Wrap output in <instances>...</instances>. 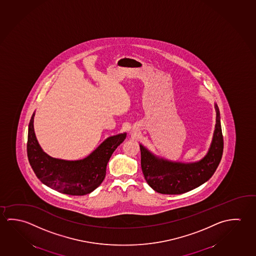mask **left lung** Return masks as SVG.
I'll return each instance as SVG.
<instances>
[{
  "instance_id": "8db88e82",
  "label": "left lung",
  "mask_w": 256,
  "mask_h": 256,
  "mask_svg": "<svg viewBox=\"0 0 256 256\" xmlns=\"http://www.w3.org/2000/svg\"><path fill=\"white\" fill-rule=\"evenodd\" d=\"M216 124L209 150L202 159L184 164L160 158L140 144L141 167L147 184L157 193L180 194L209 180L218 168L223 152L220 116L215 104Z\"/></svg>"
}]
</instances>
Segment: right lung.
Masks as SVG:
<instances>
[{"instance_id": "obj_1", "label": "right lung", "mask_w": 256, "mask_h": 256, "mask_svg": "<svg viewBox=\"0 0 256 256\" xmlns=\"http://www.w3.org/2000/svg\"><path fill=\"white\" fill-rule=\"evenodd\" d=\"M34 112L30 120L28 157L38 180L60 193L84 196L97 188L104 180L106 167L114 152L126 138V133L105 139L88 157L66 160L50 157L42 151L34 130Z\"/></svg>"}]
</instances>
